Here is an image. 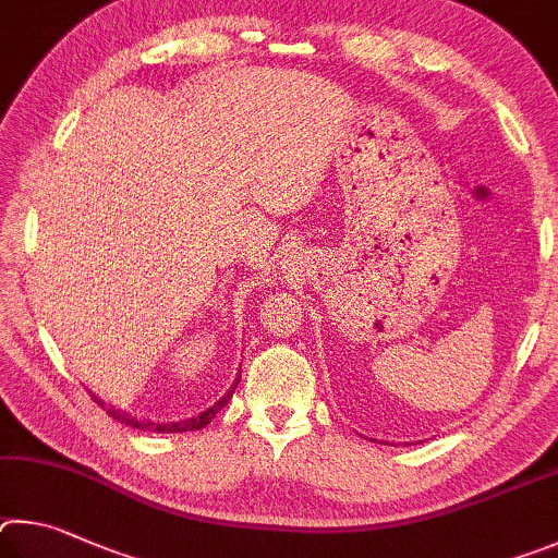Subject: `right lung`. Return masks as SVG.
<instances>
[{
  "label": "right lung",
  "mask_w": 558,
  "mask_h": 558,
  "mask_svg": "<svg viewBox=\"0 0 558 558\" xmlns=\"http://www.w3.org/2000/svg\"><path fill=\"white\" fill-rule=\"evenodd\" d=\"M238 383H240V377L234 379L232 387H230L228 392H225L213 407L203 409L201 414H195V416H191V418H181V422H151V418H136V416H132V414L122 412V409L107 407L100 397L93 395V399H95V404H100L102 409H107V414H110L112 418H117V422L124 424V426L140 428V432H151V434H183V432H198V428L208 426V424L213 422V416L218 414L220 409L230 402L232 392H234V389H238Z\"/></svg>",
  "instance_id": "add662e5"
}]
</instances>
